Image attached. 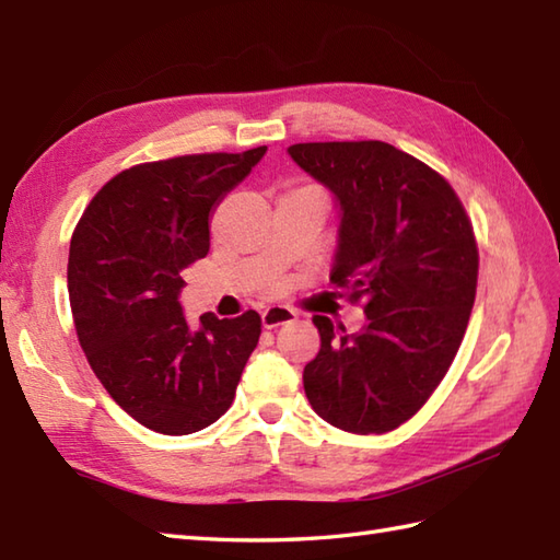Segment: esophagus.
<instances>
[{"instance_id":"obj_1","label":"esophagus","mask_w":560,"mask_h":560,"mask_svg":"<svg viewBox=\"0 0 560 560\" xmlns=\"http://www.w3.org/2000/svg\"><path fill=\"white\" fill-rule=\"evenodd\" d=\"M299 317L295 315L291 307H283V305H271L267 307L265 313H261V325H265L267 329H273L279 325H287V323H293V319Z\"/></svg>"}]
</instances>
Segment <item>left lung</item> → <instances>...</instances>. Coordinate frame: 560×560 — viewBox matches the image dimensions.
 I'll use <instances>...</instances> for the list:
<instances>
[{
	"label": "left lung",
	"instance_id": "left-lung-1",
	"mask_svg": "<svg viewBox=\"0 0 560 560\" xmlns=\"http://www.w3.org/2000/svg\"><path fill=\"white\" fill-rule=\"evenodd\" d=\"M289 156L339 209L329 279L363 303L355 335L315 315L319 351L303 387L349 433L409 421L445 377L477 295L471 223L443 177L385 141H313Z\"/></svg>",
	"mask_w": 560,
	"mask_h": 560
}]
</instances>
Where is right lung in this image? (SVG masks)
<instances>
[{"mask_svg": "<svg viewBox=\"0 0 560 560\" xmlns=\"http://www.w3.org/2000/svg\"><path fill=\"white\" fill-rule=\"evenodd\" d=\"M267 147L141 163L91 199L71 235L67 287L79 343L108 395L141 425L187 435L229 411L259 341L255 311L189 327L183 269L209 253L221 199Z\"/></svg>", "mask_w": 560, "mask_h": 560, "instance_id": "1", "label": "right lung"}]
</instances>
